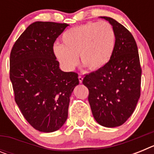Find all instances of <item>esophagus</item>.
<instances>
[{"instance_id":"34e87169","label":"esophagus","mask_w":154,"mask_h":154,"mask_svg":"<svg viewBox=\"0 0 154 154\" xmlns=\"http://www.w3.org/2000/svg\"><path fill=\"white\" fill-rule=\"evenodd\" d=\"M82 80H83V77H82V75L79 76V81L80 83H82Z\"/></svg>"}]
</instances>
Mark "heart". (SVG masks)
<instances>
[{
    "mask_svg": "<svg viewBox=\"0 0 154 154\" xmlns=\"http://www.w3.org/2000/svg\"><path fill=\"white\" fill-rule=\"evenodd\" d=\"M62 45L53 47V54L62 68L72 71L79 62L91 71L107 65L116 44L112 26L106 21L88 22L68 30L62 35Z\"/></svg>",
    "mask_w": 154,
    "mask_h": 154,
    "instance_id": "1",
    "label": "heart"
}]
</instances>
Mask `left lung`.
Instances as JSON below:
<instances>
[{"instance_id":"8db88e82","label":"left lung","mask_w":154,"mask_h":154,"mask_svg":"<svg viewBox=\"0 0 154 154\" xmlns=\"http://www.w3.org/2000/svg\"><path fill=\"white\" fill-rule=\"evenodd\" d=\"M116 44L111 59L99 70L85 75L82 83L89 89V103L99 124L123 125L130 117L140 96L141 69L136 41L123 25L109 17Z\"/></svg>"}]
</instances>
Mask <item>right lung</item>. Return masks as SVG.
Here are the masks:
<instances>
[{"mask_svg":"<svg viewBox=\"0 0 154 154\" xmlns=\"http://www.w3.org/2000/svg\"><path fill=\"white\" fill-rule=\"evenodd\" d=\"M69 24L36 21L16 41L10 55V79L14 100L35 130L51 133L68 118L70 96L78 74L65 72L53 54L55 40Z\"/></svg>","mask_w":154,"mask_h":154,"instance_id":"right-lung-1","label":"right lung"}]
</instances>
